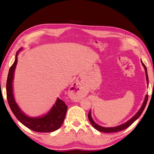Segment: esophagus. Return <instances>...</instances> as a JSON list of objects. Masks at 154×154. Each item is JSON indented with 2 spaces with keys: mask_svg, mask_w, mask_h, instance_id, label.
I'll return each instance as SVG.
<instances>
[{
  "mask_svg": "<svg viewBox=\"0 0 154 154\" xmlns=\"http://www.w3.org/2000/svg\"><path fill=\"white\" fill-rule=\"evenodd\" d=\"M79 85L77 83H75L71 87V92H72V98L74 100H78L81 97V92L79 89Z\"/></svg>",
  "mask_w": 154,
  "mask_h": 154,
  "instance_id": "1",
  "label": "esophagus"
}]
</instances>
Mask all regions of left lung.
<instances>
[{"instance_id":"8db88e82","label":"left lung","mask_w":154,"mask_h":154,"mask_svg":"<svg viewBox=\"0 0 154 154\" xmlns=\"http://www.w3.org/2000/svg\"><path fill=\"white\" fill-rule=\"evenodd\" d=\"M141 63L143 64V66H144V70H145V72H146V81H147V83L148 85V74H147V69H146V67L145 66V65L143 63V62H142L141 60ZM148 95H146L145 97V99H144V101L143 102V104L141 106V108L139 109V110L138 111V112L132 118L130 119L129 121H128L127 122H126L125 123L123 124V125H121L119 126H118V127H109V128H106V127H101V126L98 125L97 124H96L94 121H93L92 117H91V110L89 111V112H88V120H89V122H91V125H92V127H94L95 129L97 130L98 131L101 132H105V133H112V132H119V131H122L123 130H125V128H128V127H130V125H131L135 121H136L139 116H140L142 114V112H143L144 108H145L146 103H147V101H148Z\"/></svg>"}]
</instances>
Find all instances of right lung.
Here are the masks:
<instances>
[{
  "mask_svg": "<svg viewBox=\"0 0 154 154\" xmlns=\"http://www.w3.org/2000/svg\"><path fill=\"white\" fill-rule=\"evenodd\" d=\"M17 54L18 52L16 54L15 62L9 71L6 82L7 100L10 109L17 119L32 131L44 133L55 131L61 127L66 118L67 106L63 100L58 98L49 112L38 118H32L26 116L15 103L13 94L12 82L14 71L17 63Z\"/></svg>",
  "mask_w": 154,
  "mask_h": 154,
  "instance_id": "1",
  "label": "right lung"
}]
</instances>
